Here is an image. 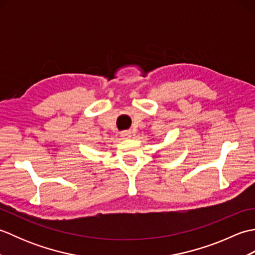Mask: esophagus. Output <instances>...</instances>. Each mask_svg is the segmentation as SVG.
I'll return each mask as SVG.
<instances>
[{
	"mask_svg": "<svg viewBox=\"0 0 255 255\" xmlns=\"http://www.w3.org/2000/svg\"><path fill=\"white\" fill-rule=\"evenodd\" d=\"M121 136H122L124 139L130 138V137H131V131H129V130H125V131H122Z\"/></svg>",
	"mask_w": 255,
	"mask_h": 255,
	"instance_id": "obj_1",
	"label": "esophagus"
}]
</instances>
